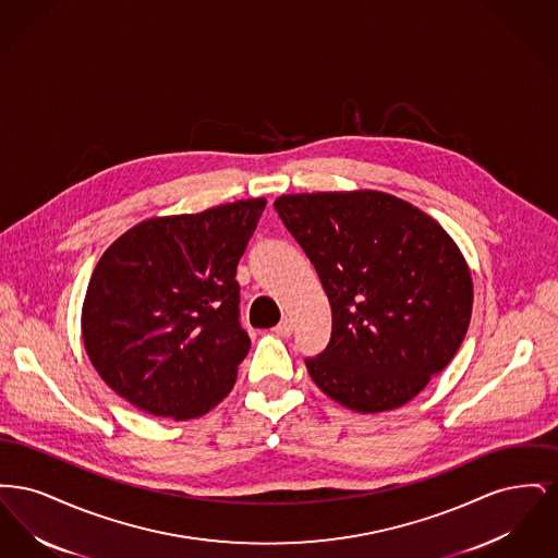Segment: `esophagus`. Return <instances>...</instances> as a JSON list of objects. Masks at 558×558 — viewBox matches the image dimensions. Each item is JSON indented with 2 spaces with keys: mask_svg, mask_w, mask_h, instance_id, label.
<instances>
[{
  "mask_svg": "<svg viewBox=\"0 0 558 558\" xmlns=\"http://www.w3.org/2000/svg\"><path fill=\"white\" fill-rule=\"evenodd\" d=\"M274 332L278 337H291L292 335V322L291 319H282L278 326H274Z\"/></svg>",
  "mask_w": 558,
  "mask_h": 558,
  "instance_id": "esophagus-1",
  "label": "esophagus"
}]
</instances>
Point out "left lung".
I'll list each match as a JSON object with an SVG mask.
<instances>
[{
  "label": "left lung",
  "mask_w": 558,
  "mask_h": 558,
  "mask_svg": "<svg viewBox=\"0 0 558 558\" xmlns=\"http://www.w3.org/2000/svg\"><path fill=\"white\" fill-rule=\"evenodd\" d=\"M274 207L332 310L330 343L305 360L314 383L364 414L416 398L450 364L473 312L471 271L450 234L374 190L284 194Z\"/></svg>",
  "instance_id": "obj_1"
}]
</instances>
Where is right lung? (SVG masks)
Returning a JSON list of instances; mask_svg holds the SVG:
<instances>
[{"label":"right lung","mask_w":558,"mask_h":558,"mask_svg":"<svg viewBox=\"0 0 558 558\" xmlns=\"http://www.w3.org/2000/svg\"><path fill=\"white\" fill-rule=\"evenodd\" d=\"M266 198L146 219L92 274L81 332L94 368L135 408L175 421L226 398L251 349L236 267Z\"/></svg>","instance_id":"obj_1"}]
</instances>
